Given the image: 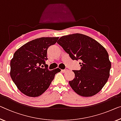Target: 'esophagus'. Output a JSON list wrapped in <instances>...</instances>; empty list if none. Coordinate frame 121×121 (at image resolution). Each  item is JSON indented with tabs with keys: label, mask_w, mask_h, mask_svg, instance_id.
<instances>
[{
	"label": "esophagus",
	"mask_w": 121,
	"mask_h": 121,
	"mask_svg": "<svg viewBox=\"0 0 121 121\" xmlns=\"http://www.w3.org/2000/svg\"><path fill=\"white\" fill-rule=\"evenodd\" d=\"M61 71L62 72H64V73H65V72H67L68 71V69H61Z\"/></svg>",
	"instance_id": "1"
}]
</instances>
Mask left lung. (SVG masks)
<instances>
[{
    "label": "left lung",
    "mask_w": 121,
    "mask_h": 121,
    "mask_svg": "<svg viewBox=\"0 0 121 121\" xmlns=\"http://www.w3.org/2000/svg\"><path fill=\"white\" fill-rule=\"evenodd\" d=\"M57 43L72 60L81 61L80 69L73 70L75 77L69 81L72 89L82 97L98 93L107 83L111 66L104 47L92 38L78 33L61 37Z\"/></svg>",
    "instance_id": "8db88e82"
}]
</instances>
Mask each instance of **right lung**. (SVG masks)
<instances>
[{
    "instance_id": "obj_1",
    "label": "right lung",
    "mask_w": 121,
    "mask_h": 121,
    "mask_svg": "<svg viewBox=\"0 0 121 121\" xmlns=\"http://www.w3.org/2000/svg\"><path fill=\"white\" fill-rule=\"evenodd\" d=\"M59 37H41L26 43L16 50L10 62V76L18 89L29 97L41 95L48 89L55 75L61 71L41 68L47 60V49Z\"/></svg>"
}]
</instances>
